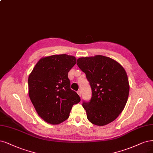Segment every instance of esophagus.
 <instances>
[{
    "instance_id": "1",
    "label": "esophagus",
    "mask_w": 153,
    "mask_h": 153,
    "mask_svg": "<svg viewBox=\"0 0 153 153\" xmlns=\"http://www.w3.org/2000/svg\"><path fill=\"white\" fill-rule=\"evenodd\" d=\"M77 93H78V94L79 95V96L81 97V96H82V93H81V91H78Z\"/></svg>"
}]
</instances>
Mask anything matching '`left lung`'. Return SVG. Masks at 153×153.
<instances>
[{
  "instance_id": "1",
  "label": "left lung",
  "mask_w": 153,
  "mask_h": 153,
  "mask_svg": "<svg viewBox=\"0 0 153 153\" xmlns=\"http://www.w3.org/2000/svg\"><path fill=\"white\" fill-rule=\"evenodd\" d=\"M76 64L85 73L92 88L91 101L82 104L87 119L98 126L113 122L128 97L130 86L125 69L114 59L101 55L80 57Z\"/></svg>"
}]
</instances>
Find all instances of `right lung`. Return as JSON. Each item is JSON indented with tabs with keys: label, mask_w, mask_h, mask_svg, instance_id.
<instances>
[{
	"label": "right lung",
	"mask_w": 153,
	"mask_h": 153,
	"mask_svg": "<svg viewBox=\"0 0 153 153\" xmlns=\"http://www.w3.org/2000/svg\"><path fill=\"white\" fill-rule=\"evenodd\" d=\"M73 56L59 54L41 58L28 77V94L38 114L57 125L67 120L74 104L80 101L70 88L68 73L76 64Z\"/></svg>",
	"instance_id": "add662e5"
}]
</instances>
